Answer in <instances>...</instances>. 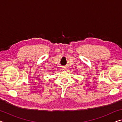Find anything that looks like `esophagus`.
<instances>
[{
    "label": "esophagus",
    "instance_id": "34e87169",
    "mask_svg": "<svg viewBox=\"0 0 122 122\" xmlns=\"http://www.w3.org/2000/svg\"><path fill=\"white\" fill-rule=\"evenodd\" d=\"M62 68V71H63V70H65L66 69L64 67L63 68Z\"/></svg>",
    "mask_w": 122,
    "mask_h": 122
}]
</instances>
